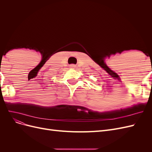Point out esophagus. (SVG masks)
<instances>
[{"mask_svg":"<svg viewBox=\"0 0 152 152\" xmlns=\"http://www.w3.org/2000/svg\"><path fill=\"white\" fill-rule=\"evenodd\" d=\"M70 66H71V67H74V65H72Z\"/></svg>","mask_w":152,"mask_h":152,"instance_id":"1","label":"esophagus"}]
</instances>
